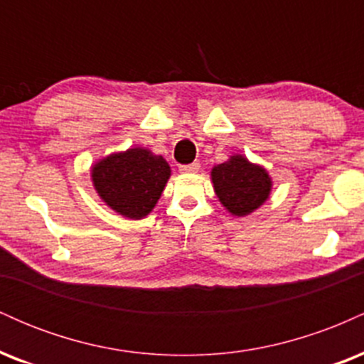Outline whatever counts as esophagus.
<instances>
[{"label":"esophagus","mask_w":364,"mask_h":364,"mask_svg":"<svg viewBox=\"0 0 364 364\" xmlns=\"http://www.w3.org/2000/svg\"><path fill=\"white\" fill-rule=\"evenodd\" d=\"M200 169V164L198 162H191V164H186V166H179V171L185 174H193V173H198Z\"/></svg>","instance_id":"esophagus-1"}]
</instances>
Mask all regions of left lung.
<instances>
[{"label":"left lung","mask_w":364,"mask_h":364,"mask_svg":"<svg viewBox=\"0 0 364 364\" xmlns=\"http://www.w3.org/2000/svg\"><path fill=\"white\" fill-rule=\"evenodd\" d=\"M214 191L231 215L245 217L260 208L272 191V178L260 164L235 154L210 171Z\"/></svg>","instance_id":"8db88e82"}]
</instances>
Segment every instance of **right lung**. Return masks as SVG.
I'll return each instance as SVG.
<instances>
[{
  "label": "right lung",
  "mask_w": 364,
  "mask_h": 364,
  "mask_svg": "<svg viewBox=\"0 0 364 364\" xmlns=\"http://www.w3.org/2000/svg\"><path fill=\"white\" fill-rule=\"evenodd\" d=\"M92 185L107 207L128 219H144L164 191L171 168L145 147L109 154L90 169Z\"/></svg>",
  "instance_id": "add662e5"
}]
</instances>
